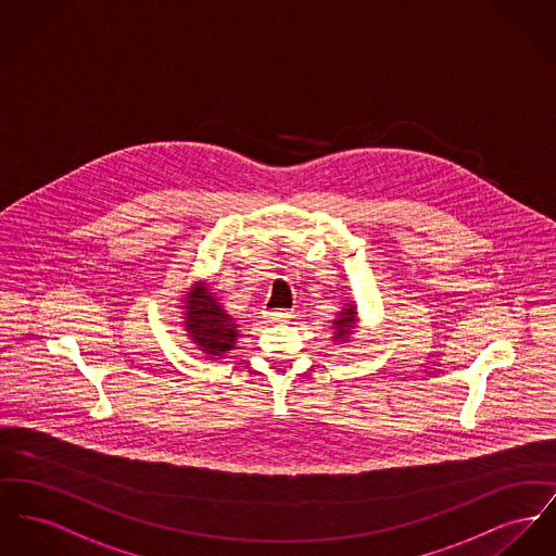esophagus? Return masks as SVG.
<instances>
[{
  "label": "esophagus",
  "mask_w": 556,
  "mask_h": 556,
  "mask_svg": "<svg viewBox=\"0 0 556 556\" xmlns=\"http://www.w3.org/2000/svg\"><path fill=\"white\" fill-rule=\"evenodd\" d=\"M264 317H266L268 321H273V324H286V321H290L294 315H292V311L277 308V311H266Z\"/></svg>",
  "instance_id": "esophagus-1"
}]
</instances>
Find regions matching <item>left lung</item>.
<instances>
[{"label": "left lung", "instance_id": "1", "mask_svg": "<svg viewBox=\"0 0 556 556\" xmlns=\"http://www.w3.org/2000/svg\"><path fill=\"white\" fill-rule=\"evenodd\" d=\"M357 324V306L355 304H344V308L340 311V317L333 319V342H344L351 331L355 329Z\"/></svg>", "mask_w": 556, "mask_h": 556}]
</instances>
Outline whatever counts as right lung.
Returning a JSON list of instances; mask_svg holds the SVG:
<instances>
[{
	"label": "right lung",
	"instance_id": "1",
	"mask_svg": "<svg viewBox=\"0 0 556 556\" xmlns=\"http://www.w3.org/2000/svg\"><path fill=\"white\" fill-rule=\"evenodd\" d=\"M182 308L187 311L182 321L187 336L205 355L216 359L235 349L239 326L223 308L214 292H210L207 283H195L185 295Z\"/></svg>",
	"mask_w": 556,
	"mask_h": 556
}]
</instances>
